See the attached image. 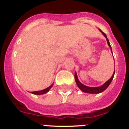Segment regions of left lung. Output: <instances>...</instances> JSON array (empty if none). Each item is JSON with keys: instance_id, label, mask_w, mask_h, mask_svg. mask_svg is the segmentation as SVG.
I'll use <instances>...</instances> for the list:
<instances>
[{"instance_id": "8db88e82", "label": "left lung", "mask_w": 129, "mask_h": 129, "mask_svg": "<svg viewBox=\"0 0 129 129\" xmlns=\"http://www.w3.org/2000/svg\"><path fill=\"white\" fill-rule=\"evenodd\" d=\"M100 31H101L102 34H103V35H104L105 37H106V39H107L108 45H109V47H110V49H111V46H110L109 39H107L106 34H105V33H103V31L101 30V29H100ZM111 52H112V49H111ZM114 74H115V70H114V73H113V75L112 76L111 78H110L109 80L107 81L106 83H105L103 85H101V86H98V87H89V86H85V85H83V84H82V83H81L79 81L78 78H77V74H76V72L75 73V80H76V84H77V86H78V87L80 88V90L82 91V92H85V93H88V94H99V93H101V92H103V91L107 89V88L109 86V85H110V83H111V81H112V79H113Z\"/></svg>"}]
</instances>
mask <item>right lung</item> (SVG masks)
I'll return each mask as SVG.
<instances>
[{
  "label": "right lung",
  "mask_w": 129,
  "mask_h": 129,
  "mask_svg": "<svg viewBox=\"0 0 129 129\" xmlns=\"http://www.w3.org/2000/svg\"><path fill=\"white\" fill-rule=\"evenodd\" d=\"M52 86H53V84H52V85H51L50 86H48V88H45V89L43 90L31 92V93H32V94H35V95H42V94H46V93H47V92H48L50 90V88L52 87Z\"/></svg>",
  "instance_id": "1"
}]
</instances>
